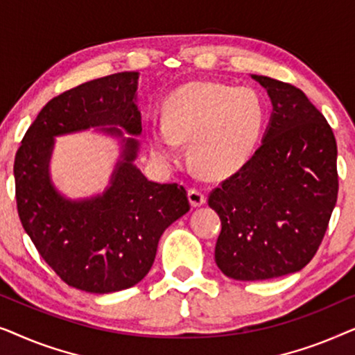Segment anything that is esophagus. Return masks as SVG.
<instances>
[{
    "instance_id": "34e87169",
    "label": "esophagus",
    "mask_w": 355,
    "mask_h": 355,
    "mask_svg": "<svg viewBox=\"0 0 355 355\" xmlns=\"http://www.w3.org/2000/svg\"><path fill=\"white\" fill-rule=\"evenodd\" d=\"M189 200H191L192 207H200L207 202L205 192H203L202 189H197V187L189 189Z\"/></svg>"
}]
</instances>
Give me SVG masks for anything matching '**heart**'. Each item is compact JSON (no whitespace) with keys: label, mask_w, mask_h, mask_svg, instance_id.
<instances>
[{"label":"heart","mask_w":355,"mask_h":355,"mask_svg":"<svg viewBox=\"0 0 355 355\" xmlns=\"http://www.w3.org/2000/svg\"><path fill=\"white\" fill-rule=\"evenodd\" d=\"M266 106L250 87L193 82L174 92L163 105V125L148 132L150 148L162 163H176L189 144L196 166L211 178L236 173L259 144Z\"/></svg>","instance_id":"heart-1"}]
</instances>
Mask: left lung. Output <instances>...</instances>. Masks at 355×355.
<instances>
[{"label": "left lung", "instance_id": "left-lung-1", "mask_svg": "<svg viewBox=\"0 0 355 355\" xmlns=\"http://www.w3.org/2000/svg\"><path fill=\"white\" fill-rule=\"evenodd\" d=\"M273 114L263 142L208 196L220 215L215 261L237 281L302 270L322 244L338 200V147L324 116L297 87L252 76Z\"/></svg>", "mask_w": 355, "mask_h": 355}]
</instances>
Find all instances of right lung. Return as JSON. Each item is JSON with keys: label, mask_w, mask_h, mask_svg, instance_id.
<instances>
[{"label": "right lung", "mask_w": 355, "mask_h": 355, "mask_svg": "<svg viewBox=\"0 0 355 355\" xmlns=\"http://www.w3.org/2000/svg\"><path fill=\"white\" fill-rule=\"evenodd\" d=\"M137 79V72H118L51 98L27 129L14 159L24 230L51 270L85 293H116L142 281L163 231L191 210L184 186L152 182L134 166L135 139L124 140L123 159L103 196L71 202L50 182L48 163L56 135L106 125L142 132ZM105 130L123 135L116 128Z\"/></svg>", "instance_id": "right-lung-1"}]
</instances>
